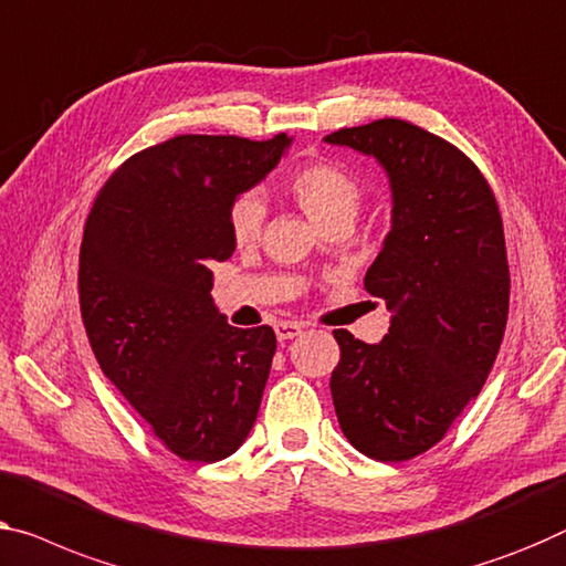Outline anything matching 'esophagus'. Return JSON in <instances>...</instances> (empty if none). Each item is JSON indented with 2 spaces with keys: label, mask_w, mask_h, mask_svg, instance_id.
<instances>
[{
  "label": "esophagus",
  "mask_w": 566,
  "mask_h": 566,
  "mask_svg": "<svg viewBox=\"0 0 566 566\" xmlns=\"http://www.w3.org/2000/svg\"><path fill=\"white\" fill-rule=\"evenodd\" d=\"M274 331L280 340H292V337H297L302 333V325L300 323H276Z\"/></svg>",
  "instance_id": "obj_1"
}]
</instances>
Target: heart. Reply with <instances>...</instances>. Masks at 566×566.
<instances>
[{
	"mask_svg": "<svg viewBox=\"0 0 566 566\" xmlns=\"http://www.w3.org/2000/svg\"><path fill=\"white\" fill-rule=\"evenodd\" d=\"M284 192L302 208L317 229L353 226L364 208V185L333 163L300 165L284 177ZM264 226V202L254 192H243L229 208V233L235 247L254 243Z\"/></svg>",
	"mask_w": 566,
	"mask_h": 566,
	"instance_id": "heart-1",
	"label": "heart"
}]
</instances>
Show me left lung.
<instances>
[{"label":"left lung","instance_id":"left-lung-1","mask_svg":"<svg viewBox=\"0 0 566 566\" xmlns=\"http://www.w3.org/2000/svg\"><path fill=\"white\" fill-rule=\"evenodd\" d=\"M325 142L374 155L394 192L391 231L364 280L391 327L376 345L333 331L335 415L366 458L403 462L442 440L501 350L511 294L501 210L465 151L417 124L378 119Z\"/></svg>","mask_w":566,"mask_h":566}]
</instances>
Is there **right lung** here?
Masks as SVG:
<instances>
[{
  "mask_svg": "<svg viewBox=\"0 0 566 566\" xmlns=\"http://www.w3.org/2000/svg\"><path fill=\"white\" fill-rule=\"evenodd\" d=\"M290 142L180 134L142 149L104 182L83 229L78 297L91 348L180 460L229 458L256 421L276 335L226 323L210 264L235 249L231 202Z\"/></svg>",
  "mask_w": 566,
  "mask_h": 566,
  "instance_id": "1",
  "label": "right lung"
}]
</instances>
